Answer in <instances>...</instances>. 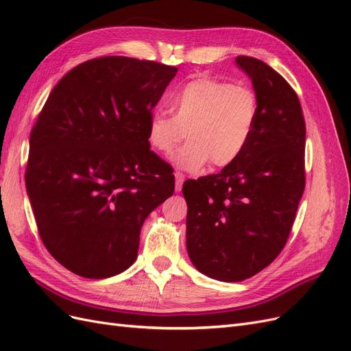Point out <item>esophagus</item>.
Instances as JSON below:
<instances>
[{
  "instance_id": "34e87169",
  "label": "esophagus",
  "mask_w": 351,
  "mask_h": 351,
  "mask_svg": "<svg viewBox=\"0 0 351 351\" xmlns=\"http://www.w3.org/2000/svg\"><path fill=\"white\" fill-rule=\"evenodd\" d=\"M174 176H176V190H177V192H180V190H182V187H183L186 176L182 171H176Z\"/></svg>"
}]
</instances>
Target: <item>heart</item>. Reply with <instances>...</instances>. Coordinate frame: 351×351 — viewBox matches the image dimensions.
Here are the masks:
<instances>
[{"instance_id": "obj_1", "label": "heart", "mask_w": 351, "mask_h": 351, "mask_svg": "<svg viewBox=\"0 0 351 351\" xmlns=\"http://www.w3.org/2000/svg\"><path fill=\"white\" fill-rule=\"evenodd\" d=\"M169 110L173 115L152 112L147 143L168 155L187 136L189 142L176 156L186 169H197L208 161L214 168L236 162L258 120V99L250 88L214 77L189 82L169 101Z\"/></svg>"}]
</instances>
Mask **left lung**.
Instances as JSON below:
<instances>
[{"label": "left lung", "mask_w": 351, "mask_h": 351, "mask_svg": "<svg viewBox=\"0 0 351 351\" xmlns=\"http://www.w3.org/2000/svg\"><path fill=\"white\" fill-rule=\"evenodd\" d=\"M258 99L252 139L221 173L183 186L187 253L208 277L237 282L277 259L302 199L306 124L299 97L280 73L240 56Z\"/></svg>", "instance_id": "8db88e82"}]
</instances>
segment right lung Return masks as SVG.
I'll return each instance as SVG.
<instances>
[{"label":"right lung","instance_id":"1","mask_svg":"<svg viewBox=\"0 0 351 351\" xmlns=\"http://www.w3.org/2000/svg\"><path fill=\"white\" fill-rule=\"evenodd\" d=\"M177 67L120 56L62 77L32 127L26 189L51 256L84 278L137 258L143 221L174 193L173 168L151 151L147 124Z\"/></svg>","mask_w":351,"mask_h":351}]
</instances>
